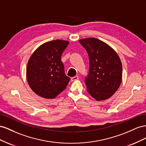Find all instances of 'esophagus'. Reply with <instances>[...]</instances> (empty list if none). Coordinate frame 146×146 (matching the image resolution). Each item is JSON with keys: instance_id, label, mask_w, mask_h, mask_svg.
Here are the masks:
<instances>
[{"instance_id": "34e87169", "label": "esophagus", "mask_w": 146, "mask_h": 146, "mask_svg": "<svg viewBox=\"0 0 146 146\" xmlns=\"http://www.w3.org/2000/svg\"><path fill=\"white\" fill-rule=\"evenodd\" d=\"M78 79H79L78 76H74V77H72V78H71V81H74L78 80Z\"/></svg>"}]
</instances>
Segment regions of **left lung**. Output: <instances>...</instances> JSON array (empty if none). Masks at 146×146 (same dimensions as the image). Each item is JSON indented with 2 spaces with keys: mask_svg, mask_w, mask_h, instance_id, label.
<instances>
[{
  "mask_svg": "<svg viewBox=\"0 0 146 146\" xmlns=\"http://www.w3.org/2000/svg\"><path fill=\"white\" fill-rule=\"evenodd\" d=\"M88 54L89 70L85 76L87 91L97 101L111 97L120 85L122 66L117 53L103 41L95 38L80 40Z\"/></svg>",
  "mask_w": 146,
  "mask_h": 146,
  "instance_id": "obj_1",
  "label": "left lung"
}]
</instances>
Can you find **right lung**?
I'll return each instance as SVG.
<instances>
[{
    "label": "right lung",
    "mask_w": 146,
    "mask_h": 146,
    "mask_svg": "<svg viewBox=\"0 0 146 146\" xmlns=\"http://www.w3.org/2000/svg\"><path fill=\"white\" fill-rule=\"evenodd\" d=\"M67 41L56 40L41 45L29 59L26 70L28 84L39 96L54 98L68 85L61 56L67 47Z\"/></svg>",
    "instance_id": "1"
}]
</instances>
